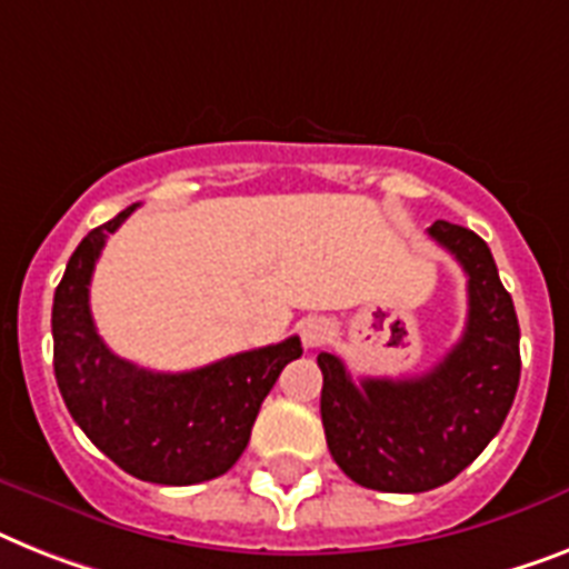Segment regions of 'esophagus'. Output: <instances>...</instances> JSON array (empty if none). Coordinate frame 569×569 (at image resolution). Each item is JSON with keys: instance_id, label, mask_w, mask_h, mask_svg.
Returning <instances> with one entry per match:
<instances>
[{"instance_id": "obj_1", "label": "esophagus", "mask_w": 569, "mask_h": 569, "mask_svg": "<svg viewBox=\"0 0 569 569\" xmlns=\"http://www.w3.org/2000/svg\"><path fill=\"white\" fill-rule=\"evenodd\" d=\"M299 335H302V342L308 349H317L331 335V328H328V322L322 317H308L299 322Z\"/></svg>"}]
</instances>
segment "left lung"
<instances>
[{"label": "left lung", "instance_id": "1", "mask_svg": "<svg viewBox=\"0 0 569 569\" xmlns=\"http://www.w3.org/2000/svg\"><path fill=\"white\" fill-rule=\"evenodd\" d=\"M468 276V322L445 360L416 378L355 383L331 351H319L322 427L342 473L363 488L419 495L450 482L503 427L520 383V326L488 243L436 220L427 229Z\"/></svg>", "mask_w": 569, "mask_h": 569}]
</instances>
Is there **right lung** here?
I'll use <instances>...</instances> for the list:
<instances>
[{"mask_svg": "<svg viewBox=\"0 0 569 569\" xmlns=\"http://www.w3.org/2000/svg\"><path fill=\"white\" fill-rule=\"evenodd\" d=\"M136 206L92 229L66 264L51 308L54 378L72 419L121 471L159 486H194L238 462L261 401L302 355V342L288 337L173 375L112 355L92 322L89 281L107 238Z\"/></svg>", "mask_w": 569, "mask_h": 569, "instance_id": "obj_1", "label": "right lung"}]
</instances>
